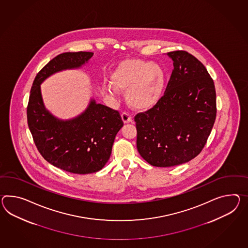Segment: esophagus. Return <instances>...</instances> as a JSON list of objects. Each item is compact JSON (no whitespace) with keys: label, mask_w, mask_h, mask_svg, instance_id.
<instances>
[{"label":"esophagus","mask_w":248,"mask_h":248,"mask_svg":"<svg viewBox=\"0 0 248 248\" xmlns=\"http://www.w3.org/2000/svg\"><path fill=\"white\" fill-rule=\"evenodd\" d=\"M122 120L124 122V124H128V123H131V122L133 121V119H132V116L129 115L128 113L126 112H124L121 115Z\"/></svg>","instance_id":"1"}]
</instances>
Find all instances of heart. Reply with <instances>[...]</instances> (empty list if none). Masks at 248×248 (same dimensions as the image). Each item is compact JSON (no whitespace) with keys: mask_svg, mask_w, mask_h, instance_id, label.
Instances as JSON below:
<instances>
[{"mask_svg":"<svg viewBox=\"0 0 248 248\" xmlns=\"http://www.w3.org/2000/svg\"><path fill=\"white\" fill-rule=\"evenodd\" d=\"M110 82L112 86L107 89L108 94L126 91L125 98L130 107L136 110H149L162 97L166 77L163 69L157 63L126 59L115 67Z\"/></svg>","mask_w":248,"mask_h":248,"instance_id":"heart-1","label":"heart"}]
</instances>
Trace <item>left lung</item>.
Segmentation results:
<instances>
[{
    "label": "left lung",
    "mask_w": 248,
    "mask_h": 248,
    "mask_svg": "<svg viewBox=\"0 0 248 248\" xmlns=\"http://www.w3.org/2000/svg\"><path fill=\"white\" fill-rule=\"evenodd\" d=\"M173 61L163 97L135 115L137 150L154 167L186 163L205 145L216 118L215 86L204 65L186 51L167 54Z\"/></svg>",
    "instance_id": "obj_1"
}]
</instances>
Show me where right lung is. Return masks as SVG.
Instances as JSON below:
<instances>
[{"mask_svg": "<svg viewBox=\"0 0 248 248\" xmlns=\"http://www.w3.org/2000/svg\"><path fill=\"white\" fill-rule=\"evenodd\" d=\"M92 56L91 52L63 53L50 61L35 78L27 108L29 128L43 157L80 175L97 172L108 161L115 135L124 125L120 114L91 98L81 114L62 120L46 108L40 85L55 73L81 68Z\"/></svg>", "mask_w": 248, "mask_h": 248, "instance_id": "1", "label": "right lung"}]
</instances>
